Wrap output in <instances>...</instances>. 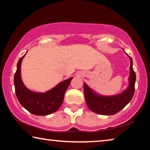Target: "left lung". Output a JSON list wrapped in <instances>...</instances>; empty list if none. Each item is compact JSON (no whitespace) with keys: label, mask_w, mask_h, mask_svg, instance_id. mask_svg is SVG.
I'll use <instances>...</instances> for the list:
<instances>
[{"label":"left lung","mask_w":150,"mask_h":150,"mask_svg":"<svg viewBox=\"0 0 150 150\" xmlns=\"http://www.w3.org/2000/svg\"><path fill=\"white\" fill-rule=\"evenodd\" d=\"M125 54L130 59L129 84L125 91L118 95L104 96L96 93L84 83L85 101L91 111L101 115H113L124 108L131 101L135 90L136 73L132 67V59L126 53Z\"/></svg>","instance_id":"8db88e82"}]
</instances>
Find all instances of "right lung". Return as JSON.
Listing matches in <instances>:
<instances>
[{
  "instance_id": "obj_1",
  "label": "right lung",
  "mask_w": 150,
  "mask_h": 150,
  "mask_svg": "<svg viewBox=\"0 0 150 150\" xmlns=\"http://www.w3.org/2000/svg\"><path fill=\"white\" fill-rule=\"evenodd\" d=\"M25 55L18 62L17 69L14 77L16 97L20 105L33 115H51L57 111L62 105L65 91L73 77L62 81L45 93H38L30 90L24 85L21 78V64Z\"/></svg>"
}]
</instances>
